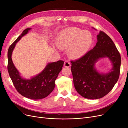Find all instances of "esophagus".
Segmentation results:
<instances>
[{"mask_svg": "<svg viewBox=\"0 0 128 128\" xmlns=\"http://www.w3.org/2000/svg\"><path fill=\"white\" fill-rule=\"evenodd\" d=\"M71 64L70 63V62L68 61H66L64 62V66L66 67H70Z\"/></svg>", "mask_w": 128, "mask_h": 128, "instance_id": "esophagus-1", "label": "esophagus"}]
</instances>
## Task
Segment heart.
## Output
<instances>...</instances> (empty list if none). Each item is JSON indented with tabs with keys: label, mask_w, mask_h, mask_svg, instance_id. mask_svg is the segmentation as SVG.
<instances>
[{
	"label": "heart",
	"mask_w": 128,
	"mask_h": 128,
	"mask_svg": "<svg viewBox=\"0 0 128 128\" xmlns=\"http://www.w3.org/2000/svg\"><path fill=\"white\" fill-rule=\"evenodd\" d=\"M93 42L91 34L80 28L70 27L61 31L58 36L56 45L60 48L68 50L69 55L73 59L84 56Z\"/></svg>",
	"instance_id": "heart-1"
}]
</instances>
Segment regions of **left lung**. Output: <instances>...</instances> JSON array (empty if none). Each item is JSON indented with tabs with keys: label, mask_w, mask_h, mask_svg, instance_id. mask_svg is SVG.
<instances>
[{
	"label": "left lung",
	"mask_w": 128,
	"mask_h": 128,
	"mask_svg": "<svg viewBox=\"0 0 128 128\" xmlns=\"http://www.w3.org/2000/svg\"><path fill=\"white\" fill-rule=\"evenodd\" d=\"M107 57L113 68L106 74L99 73L94 64L100 58ZM121 56L111 38L100 31L94 48L75 61H71L73 82L77 92L85 98L96 99L108 94L118 82L120 73Z\"/></svg>",
	"instance_id": "8db88e82"
}]
</instances>
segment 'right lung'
<instances>
[{"mask_svg":"<svg viewBox=\"0 0 128 128\" xmlns=\"http://www.w3.org/2000/svg\"><path fill=\"white\" fill-rule=\"evenodd\" d=\"M31 28L23 31L8 51L7 69L10 76L17 91L24 97L32 99H41L48 96L55 87V80L62 70L64 61L59 60L49 63L45 69L37 76L30 80L23 78L15 67L12 60V53L16 42L28 32Z\"/></svg>","mask_w":128,"mask_h":128,"instance_id":"right-lung-1","label":"right lung"}]
</instances>
